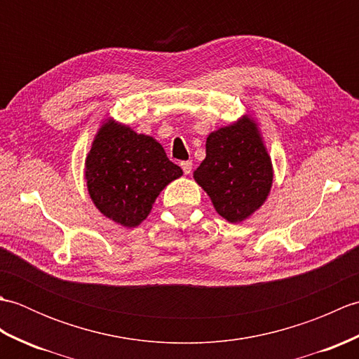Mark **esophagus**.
<instances>
[{
	"label": "esophagus",
	"mask_w": 359,
	"mask_h": 359,
	"mask_svg": "<svg viewBox=\"0 0 359 359\" xmlns=\"http://www.w3.org/2000/svg\"><path fill=\"white\" fill-rule=\"evenodd\" d=\"M180 166H182V170H184L185 174H189V172L193 171V162H191V160H184V162H180Z\"/></svg>",
	"instance_id": "34e87169"
}]
</instances>
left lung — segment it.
Wrapping results in <instances>:
<instances>
[{"instance_id":"8db88e82","label":"left lung","mask_w":359,"mask_h":359,"mask_svg":"<svg viewBox=\"0 0 359 359\" xmlns=\"http://www.w3.org/2000/svg\"><path fill=\"white\" fill-rule=\"evenodd\" d=\"M207 156L193 172L219 216L231 224L247 220L269 199L273 163L257 121L243 114L208 134Z\"/></svg>"}]
</instances>
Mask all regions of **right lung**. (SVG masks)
<instances>
[{"mask_svg": "<svg viewBox=\"0 0 359 359\" xmlns=\"http://www.w3.org/2000/svg\"><path fill=\"white\" fill-rule=\"evenodd\" d=\"M184 174L154 137L106 118L90 143L85 180L95 208L125 228L139 226L163 188Z\"/></svg>", "mask_w": 359, "mask_h": 359, "instance_id": "1", "label": "right lung"}]
</instances>
